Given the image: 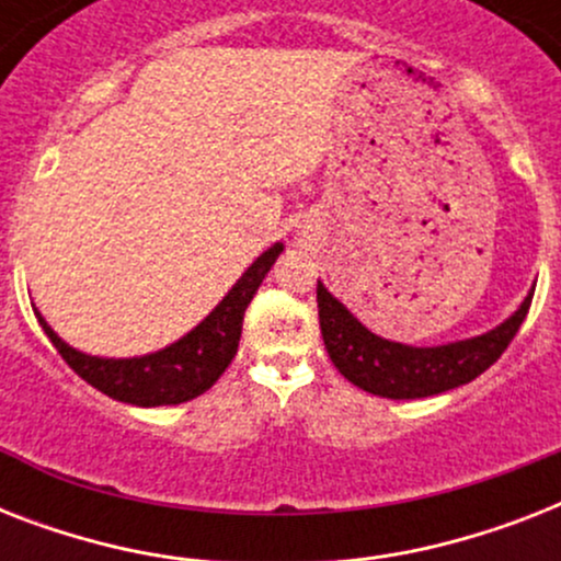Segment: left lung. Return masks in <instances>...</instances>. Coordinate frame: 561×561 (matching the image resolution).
<instances>
[{"label":"left lung","instance_id":"1","mask_svg":"<svg viewBox=\"0 0 561 561\" xmlns=\"http://www.w3.org/2000/svg\"><path fill=\"white\" fill-rule=\"evenodd\" d=\"M530 302L533 297L524 299L522 308L506 323L480 337L419 350L373 334L323 288V282H317L320 332L329 358L343 378L381 399H425L474 381L513 343L530 311Z\"/></svg>","mask_w":561,"mask_h":561}]
</instances>
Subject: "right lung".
Masks as SVG:
<instances>
[{
	"label": "right lung",
	"instance_id": "add662e5",
	"mask_svg": "<svg viewBox=\"0 0 561 561\" xmlns=\"http://www.w3.org/2000/svg\"><path fill=\"white\" fill-rule=\"evenodd\" d=\"M279 253L282 244H273L267 253L259 255L247 267L244 276L232 285L227 297L220 299V306L197 329H192L183 341L171 343L169 350L153 352L145 358H92V355H83V352L66 346L39 314L37 320L43 332L48 334V341L55 343V350L60 352V358L81 375L83 381L92 383L95 390H101L110 399L139 404V408L192 401L201 392L209 390L236 358L247 306H250V299L273 267V262L279 259Z\"/></svg>",
	"mask_w": 561,
	"mask_h": 561
}]
</instances>
